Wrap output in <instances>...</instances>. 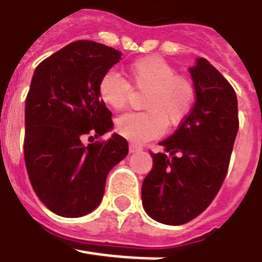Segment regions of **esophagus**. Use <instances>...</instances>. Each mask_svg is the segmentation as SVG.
I'll use <instances>...</instances> for the list:
<instances>
[{
    "instance_id": "esophagus-1",
    "label": "esophagus",
    "mask_w": 262,
    "mask_h": 262,
    "mask_svg": "<svg viewBox=\"0 0 262 262\" xmlns=\"http://www.w3.org/2000/svg\"><path fill=\"white\" fill-rule=\"evenodd\" d=\"M129 150H130V154H135V152H139V150H142V148H140L139 145L130 143V145H129Z\"/></svg>"
}]
</instances>
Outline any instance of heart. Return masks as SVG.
Instances as JSON below:
<instances>
[{
    "mask_svg": "<svg viewBox=\"0 0 262 262\" xmlns=\"http://www.w3.org/2000/svg\"><path fill=\"white\" fill-rule=\"evenodd\" d=\"M129 84L116 72H107L98 82V97L107 107L120 110L130 100L133 86L146 91L143 113H126L116 120V132L133 143L155 139L168 127L184 122L194 101L193 85L165 59L148 56L132 62L126 68Z\"/></svg>",
    "mask_w": 262,
    "mask_h": 262,
    "instance_id": "heart-1",
    "label": "heart"
}]
</instances>
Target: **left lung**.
I'll use <instances>...</instances> for the list:
<instances>
[{"label":"left lung","mask_w":262,"mask_h":262,"mask_svg":"<svg viewBox=\"0 0 262 262\" xmlns=\"http://www.w3.org/2000/svg\"><path fill=\"white\" fill-rule=\"evenodd\" d=\"M195 103L162 152L150 154L154 165L142 184V204L154 221L184 225L203 213L221 190L238 133L235 90L204 58L188 69Z\"/></svg>","instance_id":"1"}]
</instances>
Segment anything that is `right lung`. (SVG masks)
<instances>
[{"label": "right lung", "instance_id": "1", "mask_svg": "<svg viewBox=\"0 0 262 262\" xmlns=\"http://www.w3.org/2000/svg\"><path fill=\"white\" fill-rule=\"evenodd\" d=\"M122 59L101 43H69L39 63L26 98L24 161L33 190L50 212L79 217L98 207L110 169L129 146L113 133L98 82ZM86 137L93 142L86 145Z\"/></svg>", "mask_w": 262, "mask_h": 262}]
</instances>
